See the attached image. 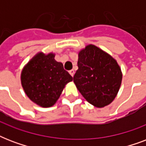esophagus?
Returning a JSON list of instances; mask_svg holds the SVG:
<instances>
[{
    "label": "esophagus",
    "instance_id": "esophagus-1",
    "mask_svg": "<svg viewBox=\"0 0 146 146\" xmlns=\"http://www.w3.org/2000/svg\"><path fill=\"white\" fill-rule=\"evenodd\" d=\"M69 73H70V74L72 76H73V75H74V73H75V72H74V70H71L69 71Z\"/></svg>",
    "mask_w": 146,
    "mask_h": 146
}]
</instances>
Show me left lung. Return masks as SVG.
Returning <instances> with one entry per match:
<instances>
[{
  "label": "left lung",
  "instance_id": "obj_1",
  "mask_svg": "<svg viewBox=\"0 0 146 146\" xmlns=\"http://www.w3.org/2000/svg\"><path fill=\"white\" fill-rule=\"evenodd\" d=\"M73 82L91 104L102 108L112 102L120 89L122 73L113 57L90 44L79 54Z\"/></svg>",
  "mask_w": 146,
  "mask_h": 146
}]
</instances>
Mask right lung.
I'll list each match as a JSON object with an SVG mask.
<instances>
[{"mask_svg": "<svg viewBox=\"0 0 146 146\" xmlns=\"http://www.w3.org/2000/svg\"><path fill=\"white\" fill-rule=\"evenodd\" d=\"M73 80L61 63L54 60V54H38L23 69L22 86L33 102L43 108L54 104L67 82Z\"/></svg>", "mask_w": 146, "mask_h": 146, "instance_id": "1", "label": "right lung"}]
</instances>
